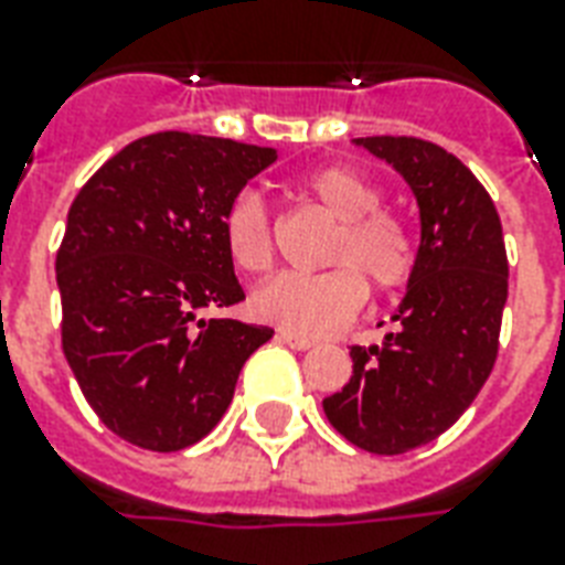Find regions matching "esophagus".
Returning a JSON list of instances; mask_svg holds the SVG:
<instances>
[{
    "label": "esophagus",
    "instance_id": "esophagus-1",
    "mask_svg": "<svg viewBox=\"0 0 565 565\" xmlns=\"http://www.w3.org/2000/svg\"><path fill=\"white\" fill-rule=\"evenodd\" d=\"M278 340L290 345V349H296V352H308V349H313V345H317L313 340H308V337L290 334V331H281V334H278Z\"/></svg>",
    "mask_w": 565,
    "mask_h": 565
}]
</instances>
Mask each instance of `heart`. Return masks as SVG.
<instances>
[{
	"label": "heart",
	"mask_w": 565,
	"mask_h": 565,
	"mask_svg": "<svg viewBox=\"0 0 565 565\" xmlns=\"http://www.w3.org/2000/svg\"><path fill=\"white\" fill-rule=\"evenodd\" d=\"M299 190L334 220L319 275H278L252 292L248 308L260 322L299 337H331L358 317L366 282L381 292L402 290L416 273V237L411 225L381 207L384 190L354 167H322L301 179ZM222 246L246 275H266L275 264L269 211L255 195H237L222 213Z\"/></svg>",
	"instance_id": "heart-1"
}]
</instances>
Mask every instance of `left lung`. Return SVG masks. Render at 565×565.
Segmentation results:
<instances>
[{
  "label": "left lung",
  "mask_w": 565,
  "mask_h": 565,
  "mask_svg": "<svg viewBox=\"0 0 565 565\" xmlns=\"http://www.w3.org/2000/svg\"><path fill=\"white\" fill-rule=\"evenodd\" d=\"M419 202L416 273L384 345H352V377L322 402L363 451L404 455L455 425L499 358L508 248L490 193L460 158L419 137H361Z\"/></svg>",
  "instance_id": "obj_1"
}]
</instances>
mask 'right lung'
Instances as JSON below:
<instances>
[{"mask_svg":"<svg viewBox=\"0 0 565 565\" xmlns=\"http://www.w3.org/2000/svg\"><path fill=\"white\" fill-rule=\"evenodd\" d=\"M273 149L158 131L78 190L55 257L61 345L84 398L119 439L181 451L207 437L248 354L273 328L202 319L246 299L222 213Z\"/></svg>","mask_w":565,"mask_h":565,"instance_id":"obj_1","label":"right lung"}]
</instances>
